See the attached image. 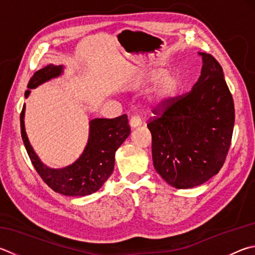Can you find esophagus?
Returning <instances> with one entry per match:
<instances>
[{
    "label": "esophagus",
    "mask_w": 255,
    "mask_h": 255,
    "mask_svg": "<svg viewBox=\"0 0 255 255\" xmlns=\"http://www.w3.org/2000/svg\"><path fill=\"white\" fill-rule=\"evenodd\" d=\"M129 125H130L131 129H135V128L140 126L141 120L139 117H137V116H133V117H131L130 120H129Z\"/></svg>",
    "instance_id": "1"
}]
</instances>
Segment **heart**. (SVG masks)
Returning a JSON list of instances; mask_svg holds the SVG:
<instances>
[{
	"instance_id": "heart-1",
	"label": "heart",
	"mask_w": 255,
	"mask_h": 255,
	"mask_svg": "<svg viewBox=\"0 0 255 255\" xmlns=\"http://www.w3.org/2000/svg\"><path fill=\"white\" fill-rule=\"evenodd\" d=\"M154 83L147 96V106L150 110H163L172 104L179 89L180 79L176 71H166L164 68H151L141 75L138 87L146 88Z\"/></svg>"
}]
</instances>
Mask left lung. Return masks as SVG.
<instances>
[{
  "label": "left lung",
  "mask_w": 255,
  "mask_h": 255,
  "mask_svg": "<svg viewBox=\"0 0 255 255\" xmlns=\"http://www.w3.org/2000/svg\"><path fill=\"white\" fill-rule=\"evenodd\" d=\"M198 54L203 66L192 90L147 125L156 172L179 189L198 186L219 173L234 127V103L223 69L211 54Z\"/></svg>",
  "instance_id": "1"
}]
</instances>
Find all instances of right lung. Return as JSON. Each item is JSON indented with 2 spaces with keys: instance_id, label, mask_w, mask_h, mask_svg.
Masks as SVG:
<instances>
[{
  "instance_id": "right-lung-1",
  "label": "right lung",
  "mask_w": 255,
  "mask_h": 255,
  "mask_svg": "<svg viewBox=\"0 0 255 255\" xmlns=\"http://www.w3.org/2000/svg\"><path fill=\"white\" fill-rule=\"evenodd\" d=\"M63 66H49L36 71L27 83L25 98L31 89L60 77ZM25 104L20 116L21 135L25 149L41 178L54 192L66 196H87L96 193L114 172L115 154L130 133L126 115L114 119L95 118L89 122V136L82 154L76 161L62 168H50L36 155L27 138L24 125Z\"/></svg>"
}]
</instances>
